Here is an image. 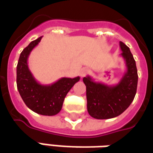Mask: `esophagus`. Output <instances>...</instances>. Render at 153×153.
<instances>
[{
    "label": "esophagus",
    "instance_id": "34e87169",
    "mask_svg": "<svg viewBox=\"0 0 153 153\" xmlns=\"http://www.w3.org/2000/svg\"><path fill=\"white\" fill-rule=\"evenodd\" d=\"M88 73H89V70H88V69H87V68H83V69L81 70V71H80V76L83 78V77L86 76Z\"/></svg>",
    "mask_w": 153,
    "mask_h": 153
}]
</instances>
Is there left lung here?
Returning <instances> with one entry per match:
<instances>
[{
	"label": "left lung",
	"mask_w": 153,
	"mask_h": 153,
	"mask_svg": "<svg viewBox=\"0 0 153 153\" xmlns=\"http://www.w3.org/2000/svg\"><path fill=\"white\" fill-rule=\"evenodd\" d=\"M125 62L126 72L115 85H108L94 81L90 76L84 77L86 86L87 108L92 117L98 120L114 118L125 111L134 98L138 85V70L131 51L120 42Z\"/></svg>",
	"instance_id": "left-lung-1"
}]
</instances>
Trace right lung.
Returning <instances> with one entry per match:
<instances>
[{
    "label": "right lung",
    "instance_id": "add662e5",
    "mask_svg": "<svg viewBox=\"0 0 153 153\" xmlns=\"http://www.w3.org/2000/svg\"><path fill=\"white\" fill-rule=\"evenodd\" d=\"M42 37L31 42L19 56L16 68L17 88L25 105L42 115H55L62 108L65 97L80 78H61L51 84L38 83L29 70L28 59L33 49Z\"/></svg>",
    "mask_w": 153,
    "mask_h": 153
}]
</instances>
